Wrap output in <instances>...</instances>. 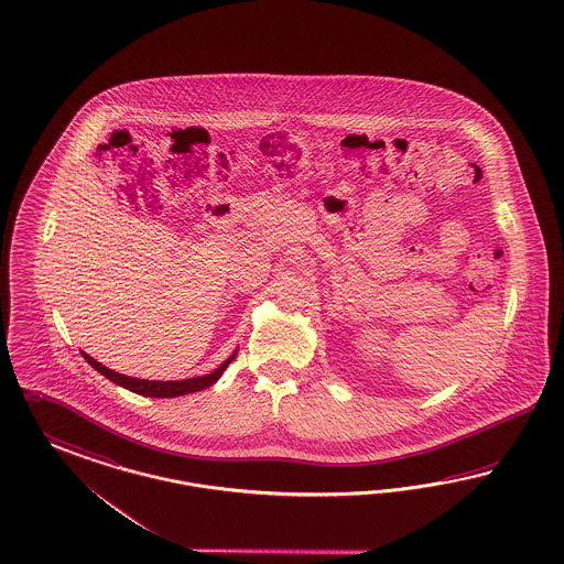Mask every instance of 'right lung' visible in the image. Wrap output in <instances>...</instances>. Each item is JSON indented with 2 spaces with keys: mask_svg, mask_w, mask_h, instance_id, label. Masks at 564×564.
I'll use <instances>...</instances> for the list:
<instances>
[{
  "mask_svg": "<svg viewBox=\"0 0 564 564\" xmlns=\"http://www.w3.org/2000/svg\"><path fill=\"white\" fill-rule=\"evenodd\" d=\"M238 350H235L224 364L219 365L218 369H214L212 373L207 376H197V378H188V380H174V382H158V380H139V378H128L122 373H116L108 369L106 365L95 361L93 357H89L87 352H83L85 361L91 365L93 369H97L101 376H106L109 382L118 383L122 388H127L134 394H141V397H151V399H176L182 394H191V392H199L209 388L212 383L218 382L221 378V373L226 371V367L235 361Z\"/></svg>",
  "mask_w": 564,
  "mask_h": 564,
  "instance_id": "add662e5",
  "label": "right lung"
}]
</instances>
